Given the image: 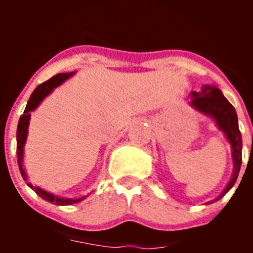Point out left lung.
Here are the masks:
<instances>
[{"label":"left lung","mask_w":253,"mask_h":253,"mask_svg":"<svg viewBox=\"0 0 253 253\" xmlns=\"http://www.w3.org/2000/svg\"><path fill=\"white\" fill-rule=\"evenodd\" d=\"M190 105L199 113L211 118L215 122L219 130L224 133L225 138L231 144L233 173L225 189L223 190V193L214 200L207 203V204H211L213 202L222 199L234 186L238 173H240L241 165H242V137L238 128V118H237L233 105L225 99L222 91L219 90L218 87L210 86V84H204L202 87V91L199 92L193 91Z\"/></svg>","instance_id":"obj_1"}]
</instances>
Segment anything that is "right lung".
<instances>
[{
    "mask_svg": "<svg viewBox=\"0 0 253 253\" xmlns=\"http://www.w3.org/2000/svg\"><path fill=\"white\" fill-rule=\"evenodd\" d=\"M75 75V72L71 73H58V75L53 76L50 80L45 81L44 84H39L34 90V92L31 93L30 99H29L28 104H26L25 110L24 114L20 116L19 124H17V131H16V140H17V148H16V154H17V163H19V169L21 172L22 178L25 181H28V176H26L25 167H24V146L26 143V138H28V128L29 123H30V116L31 111H34L38 106L40 105V102L45 99L49 93H51L54 91L55 87L60 86L64 81H67L69 77H72ZM28 186L30 189H33L38 195L42 199L46 200V202L51 203V204L55 205H72L76 203H80L81 200L86 199L87 196H81V198H62V196H57L54 194L48 193L45 190L40 189L39 186H33L30 182H28Z\"/></svg>",
    "mask_w": 253,
    "mask_h": 253,
    "instance_id": "1",
    "label": "right lung"
}]
</instances>
